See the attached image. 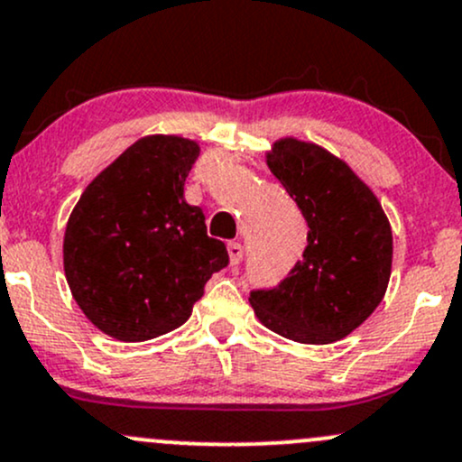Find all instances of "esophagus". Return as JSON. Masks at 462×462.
<instances>
[{"instance_id": "34e87169", "label": "esophagus", "mask_w": 462, "mask_h": 462, "mask_svg": "<svg viewBox=\"0 0 462 462\" xmlns=\"http://www.w3.org/2000/svg\"><path fill=\"white\" fill-rule=\"evenodd\" d=\"M227 254H230V263L232 265H239L244 261V245L239 241H230L227 244Z\"/></svg>"}]
</instances>
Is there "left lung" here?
<instances>
[{
	"mask_svg": "<svg viewBox=\"0 0 462 462\" xmlns=\"http://www.w3.org/2000/svg\"><path fill=\"white\" fill-rule=\"evenodd\" d=\"M308 223V245L276 288L252 290L265 328L308 346L347 337L383 300L392 272V227L374 192L320 145L283 139L268 154Z\"/></svg>",
	"mask_w": 462,
	"mask_h": 462,
	"instance_id": "obj_1",
	"label": "left lung"
}]
</instances>
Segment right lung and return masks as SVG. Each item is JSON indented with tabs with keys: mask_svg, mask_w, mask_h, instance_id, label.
Listing matches in <instances>:
<instances>
[{
	"mask_svg": "<svg viewBox=\"0 0 462 462\" xmlns=\"http://www.w3.org/2000/svg\"><path fill=\"white\" fill-rule=\"evenodd\" d=\"M199 145L139 139L81 194L64 236V270L101 332L137 343L186 323L212 274L230 263L206 215L183 199Z\"/></svg>",
	"mask_w": 462,
	"mask_h": 462,
	"instance_id": "1",
	"label": "right lung"
}]
</instances>
